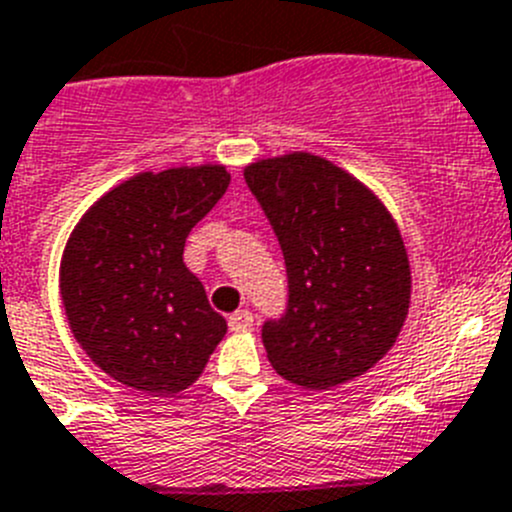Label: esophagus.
<instances>
[{
    "label": "esophagus",
    "instance_id": "esophagus-1",
    "mask_svg": "<svg viewBox=\"0 0 512 512\" xmlns=\"http://www.w3.org/2000/svg\"><path fill=\"white\" fill-rule=\"evenodd\" d=\"M229 329L250 331L252 329V313L247 311V308H242V311H234L232 316H229Z\"/></svg>",
    "mask_w": 512,
    "mask_h": 512
}]
</instances>
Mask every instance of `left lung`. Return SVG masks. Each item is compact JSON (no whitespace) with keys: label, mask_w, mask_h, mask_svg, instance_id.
Instances as JSON below:
<instances>
[{"label":"left lung","mask_w":512,"mask_h":512,"mask_svg":"<svg viewBox=\"0 0 512 512\" xmlns=\"http://www.w3.org/2000/svg\"><path fill=\"white\" fill-rule=\"evenodd\" d=\"M245 181L278 234L288 311L262 326L267 359L308 390L365 375L398 339L411 262L388 206L313 153L255 160Z\"/></svg>","instance_id":"1"}]
</instances>
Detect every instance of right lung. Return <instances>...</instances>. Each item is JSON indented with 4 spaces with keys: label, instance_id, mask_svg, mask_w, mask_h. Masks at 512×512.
<instances>
[{
    "label": "right lung",
    "instance_id": "add662e5",
    "mask_svg": "<svg viewBox=\"0 0 512 512\" xmlns=\"http://www.w3.org/2000/svg\"><path fill=\"white\" fill-rule=\"evenodd\" d=\"M229 181L216 163L145 170L96 199L68 237V326L91 362L127 388L181 393L227 334L183 247Z\"/></svg>",
    "mask_w": 512,
    "mask_h": 512
}]
</instances>
